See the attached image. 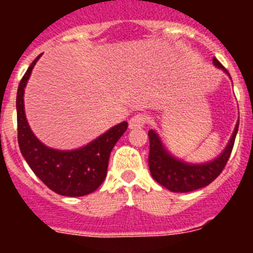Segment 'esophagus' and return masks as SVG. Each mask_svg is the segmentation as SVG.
<instances>
[{
    "mask_svg": "<svg viewBox=\"0 0 253 253\" xmlns=\"http://www.w3.org/2000/svg\"><path fill=\"white\" fill-rule=\"evenodd\" d=\"M147 123V116L143 114H137L129 120V128L130 129H140L143 128Z\"/></svg>",
    "mask_w": 253,
    "mask_h": 253,
    "instance_id": "34e87169",
    "label": "esophagus"
}]
</instances>
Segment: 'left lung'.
I'll return each instance as SVG.
<instances>
[{
    "label": "left lung",
    "mask_w": 253,
    "mask_h": 253,
    "mask_svg": "<svg viewBox=\"0 0 253 253\" xmlns=\"http://www.w3.org/2000/svg\"><path fill=\"white\" fill-rule=\"evenodd\" d=\"M213 63L214 66L223 69L229 76L227 69L220 64L216 58H213ZM238 125H240V120L237 122L233 134H232L224 151L219 154L215 160L200 163V165L187 163L173 157L165 148L158 134L154 130H149L148 165L152 177L157 181L158 184L173 193H189V191L205 187L220 175V172L227 165L232 149H233Z\"/></svg>",
    "instance_id": "1"
}]
</instances>
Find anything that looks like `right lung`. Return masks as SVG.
<instances>
[{"instance_id":"right-lung-1","label":"right lung","mask_w":253,"mask_h":253,"mask_svg":"<svg viewBox=\"0 0 253 253\" xmlns=\"http://www.w3.org/2000/svg\"><path fill=\"white\" fill-rule=\"evenodd\" d=\"M40 55L30 64L17 88V140L20 151L33 172L54 193L72 198L87 195L93 193L106 177L110 153L128 128V123L115 125L88 144L73 151H59L43 144L31 131L24 107L25 86Z\"/></svg>"}]
</instances>
